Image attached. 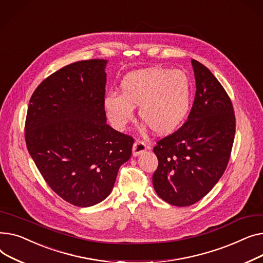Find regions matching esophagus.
Segmentation results:
<instances>
[{"instance_id": "obj_1", "label": "esophagus", "mask_w": 263, "mask_h": 263, "mask_svg": "<svg viewBox=\"0 0 263 263\" xmlns=\"http://www.w3.org/2000/svg\"><path fill=\"white\" fill-rule=\"evenodd\" d=\"M146 144L141 141V140H136V142L134 143V146H133V155L134 156H138L140 155V154H142L143 152L146 151Z\"/></svg>"}]
</instances>
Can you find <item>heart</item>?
<instances>
[{"instance_id":"heart-1","label":"heart","mask_w":263,"mask_h":263,"mask_svg":"<svg viewBox=\"0 0 263 263\" xmlns=\"http://www.w3.org/2000/svg\"><path fill=\"white\" fill-rule=\"evenodd\" d=\"M121 95L111 92L103 102L110 124L124 130L139 106L140 119L157 135L173 133L186 118L191 89L182 71L145 69L127 74L121 82Z\"/></svg>"}]
</instances>
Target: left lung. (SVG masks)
<instances>
[{
	"instance_id": "1",
	"label": "left lung",
	"mask_w": 263,
	"mask_h": 263,
	"mask_svg": "<svg viewBox=\"0 0 263 263\" xmlns=\"http://www.w3.org/2000/svg\"><path fill=\"white\" fill-rule=\"evenodd\" d=\"M196 84L188 120L153 151L158 166L153 186L164 202L186 207L203 198L227 167L236 133L234 106L210 70L192 59Z\"/></svg>"
}]
</instances>
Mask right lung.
Instances as JSON below:
<instances>
[{
	"mask_svg": "<svg viewBox=\"0 0 263 263\" xmlns=\"http://www.w3.org/2000/svg\"><path fill=\"white\" fill-rule=\"evenodd\" d=\"M104 59L82 60L41 82L29 100L25 142L50 188L77 207L110 194L134 138L106 123Z\"/></svg>",
	"mask_w": 263,
	"mask_h": 263,
	"instance_id": "right-lung-1",
	"label": "right lung"
}]
</instances>
